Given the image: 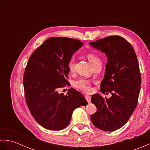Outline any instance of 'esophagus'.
<instances>
[{"mask_svg":"<svg viewBox=\"0 0 150 150\" xmlns=\"http://www.w3.org/2000/svg\"><path fill=\"white\" fill-rule=\"evenodd\" d=\"M85 98L86 100L88 101V103H90L91 101V97L89 96V95H85Z\"/></svg>","mask_w":150,"mask_h":150,"instance_id":"esophagus-1","label":"esophagus"}]
</instances>
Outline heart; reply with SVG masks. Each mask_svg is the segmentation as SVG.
<instances>
[{"label": "heart", "instance_id": "heart-1", "mask_svg": "<svg viewBox=\"0 0 150 150\" xmlns=\"http://www.w3.org/2000/svg\"><path fill=\"white\" fill-rule=\"evenodd\" d=\"M87 57L89 61L90 62L93 66L98 62H101L99 57L94 53H88ZM68 68L69 71L71 73H73L75 71V57L74 55H72L69 58L68 62ZM74 86L78 90L84 92V93H90L92 91L91 81L86 79H80L78 81H75Z\"/></svg>", "mask_w": 150, "mask_h": 150}]
</instances>
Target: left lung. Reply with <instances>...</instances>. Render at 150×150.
Here are the masks:
<instances>
[{
	"label": "left lung",
	"instance_id": "1",
	"mask_svg": "<svg viewBox=\"0 0 150 150\" xmlns=\"http://www.w3.org/2000/svg\"><path fill=\"white\" fill-rule=\"evenodd\" d=\"M90 45L107 56L100 91L112 95L109 98L92 95L91 101L97 111L90 119L97 128L115 131L128 122L137 105L141 84L138 60L132 46L122 37L109 36Z\"/></svg>",
	"mask_w": 150,
	"mask_h": 150
}]
</instances>
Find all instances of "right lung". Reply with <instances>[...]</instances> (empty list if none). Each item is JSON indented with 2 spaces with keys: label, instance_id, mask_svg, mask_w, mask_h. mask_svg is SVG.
<instances>
[{
  "label": "right lung",
  "instance_id": "obj_1",
  "mask_svg": "<svg viewBox=\"0 0 150 150\" xmlns=\"http://www.w3.org/2000/svg\"><path fill=\"white\" fill-rule=\"evenodd\" d=\"M80 40L67 37H51L34 51L28 60L23 77L26 102L31 114L44 128L61 130L68 125L75 108L88 102L80 92L70 88L68 62L82 47Z\"/></svg>",
  "mask_w": 150,
  "mask_h": 150
}]
</instances>
